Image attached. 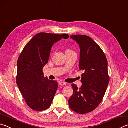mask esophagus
<instances>
[{
	"instance_id": "esophagus-1",
	"label": "esophagus",
	"mask_w": 128,
	"mask_h": 128,
	"mask_svg": "<svg viewBox=\"0 0 128 128\" xmlns=\"http://www.w3.org/2000/svg\"><path fill=\"white\" fill-rule=\"evenodd\" d=\"M59 84L60 86H64V85H66V83H65V82H64L63 81H60L59 82Z\"/></svg>"
}]
</instances>
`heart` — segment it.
Returning a JSON list of instances; mask_svg holds the SVG:
<instances>
[{
    "label": "heart",
    "instance_id": "b5f03b06",
    "mask_svg": "<svg viewBox=\"0 0 128 128\" xmlns=\"http://www.w3.org/2000/svg\"><path fill=\"white\" fill-rule=\"evenodd\" d=\"M67 51H70V50H67Z\"/></svg>",
    "mask_w": 128,
    "mask_h": 128
}]
</instances>
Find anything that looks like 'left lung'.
Listing matches in <instances>:
<instances>
[{"mask_svg":"<svg viewBox=\"0 0 128 128\" xmlns=\"http://www.w3.org/2000/svg\"><path fill=\"white\" fill-rule=\"evenodd\" d=\"M70 38L79 44V67L81 75V88L72 84L73 94L69 98V107L80 114L94 110L102 100L110 82L108 62L105 54L89 36L73 35Z\"/></svg>","mask_w":128,"mask_h":128,"instance_id":"8db88e82","label":"left lung"}]
</instances>
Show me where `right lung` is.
Returning <instances> with one entry per match:
<instances>
[{
	"label": "right lung",
	"mask_w": 128,
	"mask_h": 128,
	"mask_svg": "<svg viewBox=\"0 0 128 128\" xmlns=\"http://www.w3.org/2000/svg\"><path fill=\"white\" fill-rule=\"evenodd\" d=\"M68 38L66 34L38 33L27 43L19 56L17 85L32 110L41 111L50 107L58 89V82L44 78L42 69L48 62L55 43Z\"/></svg>",
	"instance_id": "add662e5"
}]
</instances>
